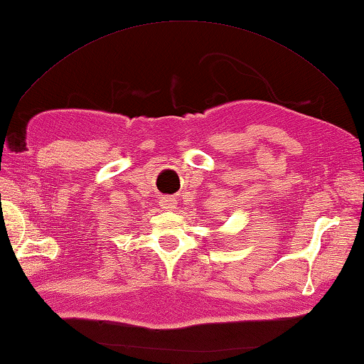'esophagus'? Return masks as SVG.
Returning a JSON list of instances; mask_svg holds the SVG:
<instances>
[{
    "instance_id": "esophagus-1",
    "label": "esophagus",
    "mask_w": 364,
    "mask_h": 364,
    "mask_svg": "<svg viewBox=\"0 0 364 364\" xmlns=\"http://www.w3.org/2000/svg\"><path fill=\"white\" fill-rule=\"evenodd\" d=\"M159 206L162 210H173L175 206H176V202H175V198L173 197H162L161 200H159Z\"/></svg>"
}]
</instances>
